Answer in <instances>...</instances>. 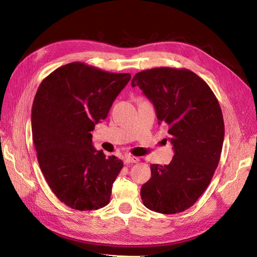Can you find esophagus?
Masks as SVG:
<instances>
[{"mask_svg": "<svg viewBox=\"0 0 257 257\" xmlns=\"http://www.w3.org/2000/svg\"><path fill=\"white\" fill-rule=\"evenodd\" d=\"M139 159L136 157H126L125 158V163L126 164H130V163H138Z\"/></svg>", "mask_w": 257, "mask_h": 257, "instance_id": "obj_1", "label": "esophagus"}]
</instances>
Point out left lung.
I'll list each match as a JSON object with an SVG mask.
<instances>
[{
	"label": "left lung",
	"mask_w": 257,
	"mask_h": 257,
	"mask_svg": "<svg viewBox=\"0 0 257 257\" xmlns=\"http://www.w3.org/2000/svg\"><path fill=\"white\" fill-rule=\"evenodd\" d=\"M139 87L153 104L159 124L168 127L174 158L168 165L151 164V178L141 190L152 211L174 214L203 195L220 162L224 120L209 85L189 69L157 67L137 73Z\"/></svg>",
	"instance_id": "left-lung-1"
}]
</instances>
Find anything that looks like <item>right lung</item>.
Listing matches in <instances>:
<instances>
[{"label": "right lung", "instance_id": "obj_1", "mask_svg": "<svg viewBox=\"0 0 257 257\" xmlns=\"http://www.w3.org/2000/svg\"><path fill=\"white\" fill-rule=\"evenodd\" d=\"M130 79V74L73 62L37 89L31 115L37 161L54 195L69 208L85 211L109 204L123 162L97 151L90 132L107 118Z\"/></svg>", "mask_w": 257, "mask_h": 257}]
</instances>
